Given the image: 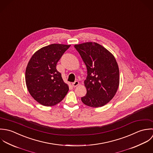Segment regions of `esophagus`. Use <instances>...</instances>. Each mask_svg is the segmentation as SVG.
<instances>
[{"instance_id":"1","label":"esophagus","mask_w":153,"mask_h":153,"mask_svg":"<svg viewBox=\"0 0 153 153\" xmlns=\"http://www.w3.org/2000/svg\"><path fill=\"white\" fill-rule=\"evenodd\" d=\"M79 85V82L78 81H75L74 82L72 83V85H73V86H74V87H76V86H78Z\"/></svg>"}]
</instances>
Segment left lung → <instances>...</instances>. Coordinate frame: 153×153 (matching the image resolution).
<instances>
[{
	"instance_id": "left-lung-1",
	"label": "left lung",
	"mask_w": 153,
	"mask_h": 153,
	"mask_svg": "<svg viewBox=\"0 0 153 153\" xmlns=\"http://www.w3.org/2000/svg\"><path fill=\"white\" fill-rule=\"evenodd\" d=\"M86 64L88 76L85 80L86 94L81 98L87 106L105 105L115 95L120 84V71L115 58L108 50L96 42L74 45Z\"/></svg>"
}]
</instances>
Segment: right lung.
Returning <instances> with one entry per match:
<instances>
[{"label":"right lung","mask_w":153,"mask_h":153,"mask_svg":"<svg viewBox=\"0 0 153 153\" xmlns=\"http://www.w3.org/2000/svg\"><path fill=\"white\" fill-rule=\"evenodd\" d=\"M70 45L53 44L32 56L25 71V82L32 97L40 104L54 106L64 99L68 86L56 69L57 62Z\"/></svg>","instance_id":"right-lung-1"}]
</instances>
